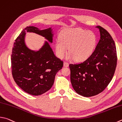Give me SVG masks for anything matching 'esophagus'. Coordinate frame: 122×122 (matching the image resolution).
<instances>
[{"label":"esophagus","instance_id":"34e87169","mask_svg":"<svg viewBox=\"0 0 122 122\" xmlns=\"http://www.w3.org/2000/svg\"><path fill=\"white\" fill-rule=\"evenodd\" d=\"M63 66L65 67H68L69 66V63L68 62H65L63 63Z\"/></svg>","mask_w":122,"mask_h":122}]
</instances>
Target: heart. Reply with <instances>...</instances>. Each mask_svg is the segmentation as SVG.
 Here are the masks:
<instances>
[{"label": "heart", "instance_id": "heart-1", "mask_svg": "<svg viewBox=\"0 0 122 122\" xmlns=\"http://www.w3.org/2000/svg\"><path fill=\"white\" fill-rule=\"evenodd\" d=\"M97 43V36L92 31L80 28L67 29L61 31L55 42V51L58 57L63 59L69 48L70 53L67 59L84 61L91 56Z\"/></svg>", "mask_w": 122, "mask_h": 122}]
</instances>
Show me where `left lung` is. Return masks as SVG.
I'll return each instance as SVG.
<instances>
[{
    "mask_svg": "<svg viewBox=\"0 0 122 122\" xmlns=\"http://www.w3.org/2000/svg\"><path fill=\"white\" fill-rule=\"evenodd\" d=\"M100 39L94 52L83 62L70 64V81L78 94L90 97L100 93L113 77L117 65L116 48L107 30L97 26Z\"/></svg>",
    "mask_w": 122,
    "mask_h": 122,
    "instance_id": "obj_1",
    "label": "left lung"
}]
</instances>
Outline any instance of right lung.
<instances>
[{
    "label": "right lung",
    "mask_w": 122,
    "mask_h": 122,
    "mask_svg": "<svg viewBox=\"0 0 122 122\" xmlns=\"http://www.w3.org/2000/svg\"><path fill=\"white\" fill-rule=\"evenodd\" d=\"M26 32L38 34L51 43L54 34L51 28L40 30L34 26H27L15 39L12 49V72L15 83L27 93L39 96L52 87L55 75L63 63L55 56L48 41L38 51L29 49L25 43Z\"/></svg>",
    "instance_id": "add662e5"
}]
</instances>
